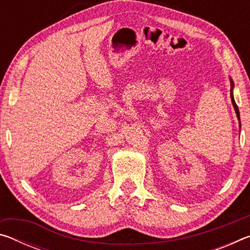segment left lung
<instances>
[{"mask_svg": "<svg viewBox=\"0 0 250 250\" xmlns=\"http://www.w3.org/2000/svg\"><path fill=\"white\" fill-rule=\"evenodd\" d=\"M229 80H230V99H231L232 107H234V109H235L237 119H238V121H239V129H240V116H239V110H238V107H237V104H236V103H235L234 94H232V90H234V82H232L231 78H229ZM239 131H240V130H239Z\"/></svg>", "mask_w": 250, "mask_h": 250, "instance_id": "8db88e82", "label": "left lung"}]
</instances>
